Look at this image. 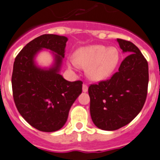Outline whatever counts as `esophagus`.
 I'll return each mask as SVG.
<instances>
[{"label":"esophagus","mask_w":160,"mask_h":160,"mask_svg":"<svg viewBox=\"0 0 160 160\" xmlns=\"http://www.w3.org/2000/svg\"><path fill=\"white\" fill-rule=\"evenodd\" d=\"M82 89H83V92H87V91H88V86H87V84H83Z\"/></svg>","instance_id":"1"}]
</instances>
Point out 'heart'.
Returning a JSON list of instances; mask_svg holds the SVG:
<instances>
[{"label": "heart", "mask_w": 160, "mask_h": 160, "mask_svg": "<svg viewBox=\"0 0 160 160\" xmlns=\"http://www.w3.org/2000/svg\"><path fill=\"white\" fill-rule=\"evenodd\" d=\"M119 60L117 49L93 45L78 49L75 59L69 60L68 64L72 68H77L78 66L87 68L88 77L95 81H100L107 79L114 72Z\"/></svg>", "instance_id": "1"}]
</instances>
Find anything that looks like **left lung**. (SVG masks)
<instances>
[{"label": "left lung", "mask_w": 160, "mask_h": 160, "mask_svg": "<svg viewBox=\"0 0 160 160\" xmlns=\"http://www.w3.org/2000/svg\"><path fill=\"white\" fill-rule=\"evenodd\" d=\"M129 54L111 79L88 87L90 115L98 128L107 131L127 125L142 111L147 96L148 62L133 43L117 39Z\"/></svg>", "instance_id": "1"}]
</instances>
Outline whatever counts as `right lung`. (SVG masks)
Instances as JSON below:
<instances>
[{
  "mask_svg": "<svg viewBox=\"0 0 160 160\" xmlns=\"http://www.w3.org/2000/svg\"><path fill=\"white\" fill-rule=\"evenodd\" d=\"M68 38L45 34L27 44L16 56L12 73V90L20 115L30 125L42 132L62 128L70 108L82 92L81 80L70 82L58 73ZM48 48L55 53V63L49 70L34 63L39 51Z\"/></svg>",
  "mask_w": 160,
  "mask_h": 160,
  "instance_id": "right-lung-1",
  "label": "right lung"
}]
</instances>
